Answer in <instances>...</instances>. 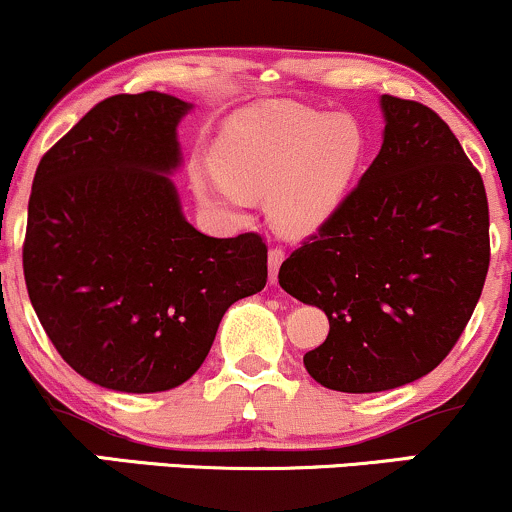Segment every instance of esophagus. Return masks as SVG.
Wrapping results in <instances>:
<instances>
[{"instance_id":"esophagus-1","label":"esophagus","mask_w":512,"mask_h":512,"mask_svg":"<svg viewBox=\"0 0 512 512\" xmlns=\"http://www.w3.org/2000/svg\"><path fill=\"white\" fill-rule=\"evenodd\" d=\"M284 257H286L284 248L269 250V281H272V284H276V276H279V267L281 262H284Z\"/></svg>"}]
</instances>
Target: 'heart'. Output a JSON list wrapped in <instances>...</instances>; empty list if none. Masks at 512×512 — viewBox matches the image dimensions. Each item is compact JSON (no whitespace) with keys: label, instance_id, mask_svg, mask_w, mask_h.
Instances as JSON below:
<instances>
[{"label":"heart","instance_id":"b5f03b06","mask_svg":"<svg viewBox=\"0 0 512 512\" xmlns=\"http://www.w3.org/2000/svg\"><path fill=\"white\" fill-rule=\"evenodd\" d=\"M366 142L349 115L296 103H267L233 120L214 151L216 175L195 173L204 207L238 219L250 197H269L272 223L286 236H308L344 207Z\"/></svg>","mask_w":512,"mask_h":512}]
</instances>
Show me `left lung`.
I'll return each instance as SVG.
<instances>
[{
  "instance_id": "obj_1",
  "label": "left lung",
  "mask_w": 512,
  "mask_h": 512,
  "mask_svg": "<svg viewBox=\"0 0 512 512\" xmlns=\"http://www.w3.org/2000/svg\"><path fill=\"white\" fill-rule=\"evenodd\" d=\"M380 108V154L279 269L281 289L330 320L305 370L356 395L414 383L450 354L491 257L484 180L450 127L416 101Z\"/></svg>"
}]
</instances>
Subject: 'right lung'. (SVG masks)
I'll return each mask as SVG.
<instances>
[{"mask_svg": "<svg viewBox=\"0 0 512 512\" xmlns=\"http://www.w3.org/2000/svg\"><path fill=\"white\" fill-rule=\"evenodd\" d=\"M190 108L158 91L105 98L35 170L28 298L64 361L108 390L190 380L223 313L267 284L262 236L211 238L182 216L168 175Z\"/></svg>", "mask_w": 512, "mask_h": 512, "instance_id": "1", "label": "right lung"}]
</instances>
